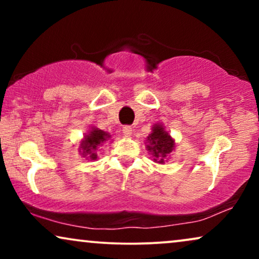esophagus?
<instances>
[{"label":"esophagus","mask_w":259,"mask_h":259,"mask_svg":"<svg viewBox=\"0 0 259 259\" xmlns=\"http://www.w3.org/2000/svg\"><path fill=\"white\" fill-rule=\"evenodd\" d=\"M122 133H123V136H125V137H131V136H132V127L125 126L122 128Z\"/></svg>","instance_id":"1"}]
</instances>
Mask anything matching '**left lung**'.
Here are the masks:
<instances>
[{"label": "left lung", "instance_id": "8db88e82", "mask_svg": "<svg viewBox=\"0 0 259 259\" xmlns=\"http://www.w3.org/2000/svg\"><path fill=\"white\" fill-rule=\"evenodd\" d=\"M147 151L153 157V161L164 165L167 161L168 155L175 151L176 141L171 137L162 123L157 122L152 126L151 133L145 141Z\"/></svg>", "mask_w": 259, "mask_h": 259}]
</instances>
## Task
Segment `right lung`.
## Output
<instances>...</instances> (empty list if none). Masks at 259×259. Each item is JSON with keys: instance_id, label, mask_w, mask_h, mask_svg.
Wrapping results in <instances>:
<instances>
[{"instance_id": "obj_1", "label": "right lung", "mask_w": 259, "mask_h": 259, "mask_svg": "<svg viewBox=\"0 0 259 259\" xmlns=\"http://www.w3.org/2000/svg\"><path fill=\"white\" fill-rule=\"evenodd\" d=\"M111 134L105 131L99 130L98 127H91L87 133H84L83 139L80 141L79 153L87 160H97L98 150L105 143L111 140Z\"/></svg>"}]
</instances>
